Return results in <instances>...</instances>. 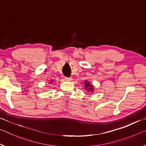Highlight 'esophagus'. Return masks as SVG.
Instances as JSON below:
<instances>
[{"label":"esophagus","mask_w":146,"mask_h":146,"mask_svg":"<svg viewBox=\"0 0 146 146\" xmlns=\"http://www.w3.org/2000/svg\"><path fill=\"white\" fill-rule=\"evenodd\" d=\"M64 78H65L66 80H68V81H71V80H72V78H71V77H68V76H66V77Z\"/></svg>","instance_id":"esophagus-1"}]
</instances>
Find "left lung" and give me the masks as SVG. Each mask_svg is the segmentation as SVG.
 <instances>
[{"label": "left lung", "instance_id": "8db88e82", "mask_svg": "<svg viewBox=\"0 0 146 146\" xmlns=\"http://www.w3.org/2000/svg\"><path fill=\"white\" fill-rule=\"evenodd\" d=\"M85 86H86V88H88V91H90V90H91L92 91L93 90V88H92V86L91 85H90V83H89L88 82H85Z\"/></svg>", "mask_w": 146, "mask_h": 146}]
</instances>
